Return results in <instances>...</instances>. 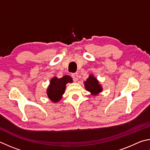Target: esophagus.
I'll list each match as a JSON object with an SVG mask.
<instances>
[{
  "label": "esophagus",
  "mask_w": 150,
  "mask_h": 150,
  "mask_svg": "<svg viewBox=\"0 0 150 150\" xmlns=\"http://www.w3.org/2000/svg\"><path fill=\"white\" fill-rule=\"evenodd\" d=\"M72 77L74 81H77L78 80V73H73L72 74Z\"/></svg>",
  "instance_id": "esophagus-1"
}]
</instances>
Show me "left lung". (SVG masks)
Masks as SVG:
<instances>
[{"instance_id":"left-lung-1","label":"left lung","mask_w":150,"mask_h":150,"mask_svg":"<svg viewBox=\"0 0 150 150\" xmlns=\"http://www.w3.org/2000/svg\"><path fill=\"white\" fill-rule=\"evenodd\" d=\"M84 83L86 90L90 91L94 95L101 92L102 90L101 86L99 84L98 81L96 78H94L93 76L90 75Z\"/></svg>"}]
</instances>
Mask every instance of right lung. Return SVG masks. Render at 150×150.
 <instances>
[{
    "label": "right lung",
    "instance_id": "1",
    "mask_svg": "<svg viewBox=\"0 0 150 150\" xmlns=\"http://www.w3.org/2000/svg\"><path fill=\"white\" fill-rule=\"evenodd\" d=\"M72 79L69 76H64L61 78L54 77L50 82L47 89L48 98L53 102H58L61 99L62 96L64 93L66 84L68 82H72Z\"/></svg>",
    "mask_w": 150,
    "mask_h": 150
}]
</instances>
